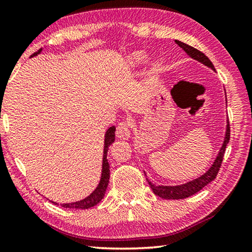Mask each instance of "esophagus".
Here are the masks:
<instances>
[{
    "instance_id": "34e87169",
    "label": "esophagus",
    "mask_w": 252,
    "mask_h": 252,
    "mask_svg": "<svg viewBox=\"0 0 252 252\" xmlns=\"http://www.w3.org/2000/svg\"><path fill=\"white\" fill-rule=\"evenodd\" d=\"M130 129H129V125L126 122H120L119 126H117V136L119 139L122 140H127L130 138Z\"/></svg>"
}]
</instances>
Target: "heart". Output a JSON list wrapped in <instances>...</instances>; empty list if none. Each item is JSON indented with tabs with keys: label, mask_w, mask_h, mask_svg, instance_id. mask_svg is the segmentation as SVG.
Listing matches in <instances>:
<instances>
[{
	"label": "heart",
	"mask_w": 252,
	"mask_h": 252,
	"mask_svg": "<svg viewBox=\"0 0 252 252\" xmlns=\"http://www.w3.org/2000/svg\"><path fill=\"white\" fill-rule=\"evenodd\" d=\"M147 59V54L144 52H134L129 57V63L132 65H136L142 63Z\"/></svg>",
	"instance_id": "b5f03b06"
}]
</instances>
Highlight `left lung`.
Returning a JSON list of instances; mask_svg holds the SVG:
<instances>
[{"label": "left lung", "instance_id": "obj_1", "mask_svg": "<svg viewBox=\"0 0 252 252\" xmlns=\"http://www.w3.org/2000/svg\"><path fill=\"white\" fill-rule=\"evenodd\" d=\"M174 42H176V43L180 46V48L185 51V52L189 55L191 59H193V60H195V61L202 63L203 65H206L207 67L211 69L212 71H216L215 66H213V64H212V62L202 52H200L199 50L194 49V48H192V46L188 45L186 43H183V42H181V41L174 40ZM229 140H230V126H229V120H227V126H225V133H224L222 146H221L220 150L218 152V156L216 157V159H215V161H213V163L211 164V167L209 168L207 171L202 174V176L195 178L191 181L182 183V185H177V186L156 185V183H152L147 178L149 186L151 187L153 193L159 195V197L162 199L179 200V199L188 198V197H190V195H193L194 193L199 192L202 188H204L216 179L217 174H218V172H219L220 165H221V163H222L225 147H227V144L229 143ZM146 177H147V174H146Z\"/></svg>", "mask_w": 252, "mask_h": 252}]
</instances>
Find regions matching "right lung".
I'll use <instances>...</instances> for the list:
<instances>
[{"label": "right lung", "mask_w": 252, "mask_h": 252, "mask_svg": "<svg viewBox=\"0 0 252 252\" xmlns=\"http://www.w3.org/2000/svg\"><path fill=\"white\" fill-rule=\"evenodd\" d=\"M42 52V49H40L37 52L33 53L31 58L36 57L37 54ZM116 140V126H110L108 130H106L104 134V147H103V158H102V171H101V178L99 181V185L92 192L88 195L87 198L82 200H79V201L75 202H70V203H62V207L64 208H70V209H81V210H84V209H89L96 206L102 199H103L105 194V190L109 185V179H110V164L106 159V156H108V149L110 144L114 142ZM52 203L58 204V202L52 201Z\"/></svg>", "instance_id": "obj_1"}]
</instances>
